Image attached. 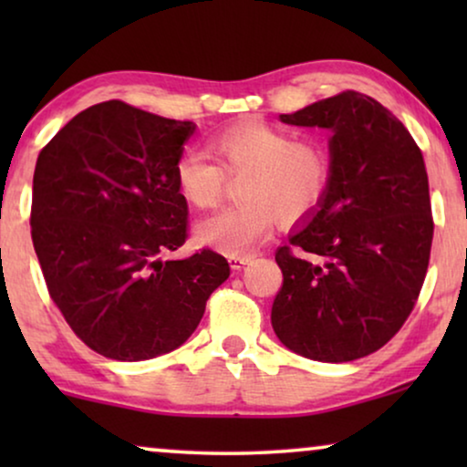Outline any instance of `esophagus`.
Segmentation results:
<instances>
[{
	"label": "esophagus",
	"instance_id": "34e87169",
	"mask_svg": "<svg viewBox=\"0 0 467 467\" xmlns=\"http://www.w3.org/2000/svg\"><path fill=\"white\" fill-rule=\"evenodd\" d=\"M251 259V254H232V257H229V265H232L234 272H240Z\"/></svg>",
	"mask_w": 467,
	"mask_h": 467
}]
</instances>
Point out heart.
<instances>
[{"instance_id":"obj_1","label":"heart","mask_w":467,"mask_h":467,"mask_svg":"<svg viewBox=\"0 0 467 467\" xmlns=\"http://www.w3.org/2000/svg\"><path fill=\"white\" fill-rule=\"evenodd\" d=\"M216 164L200 150L176 159V187L189 206L213 208L229 178L240 182L242 206L221 210L195 225L197 244L223 254H246L272 232L276 214L297 221L315 213L331 181L329 155L315 140L264 120H244L213 138Z\"/></svg>"}]
</instances>
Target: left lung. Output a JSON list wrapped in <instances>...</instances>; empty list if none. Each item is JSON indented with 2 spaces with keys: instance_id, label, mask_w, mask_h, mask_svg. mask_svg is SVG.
Wrapping results in <instances>:
<instances>
[{
  "instance_id": "8db88e82",
  "label": "left lung",
  "mask_w": 467,
  "mask_h": 467,
  "mask_svg": "<svg viewBox=\"0 0 467 467\" xmlns=\"http://www.w3.org/2000/svg\"><path fill=\"white\" fill-rule=\"evenodd\" d=\"M280 120L331 130L321 208L276 251L272 327L293 353L342 363L391 340L417 304L433 216L423 152L369 95L342 91Z\"/></svg>"
}]
</instances>
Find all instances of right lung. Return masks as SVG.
<instances>
[{
	"instance_id": "right-lung-1",
	"label": "right lung",
	"mask_w": 467,
	"mask_h": 467,
	"mask_svg": "<svg viewBox=\"0 0 467 467\" xmlns=\"http://www.w3.org/2000/svg\"><path fill=\"white\" fill-rule=\"evenodd\" d=\"M193 130L110 99L76 114L37 155L29 223L48 296L108 359L181 347L229 276L210 248L163 261L189 238L174 165Z\"/></svg>"
}]
</instances>
